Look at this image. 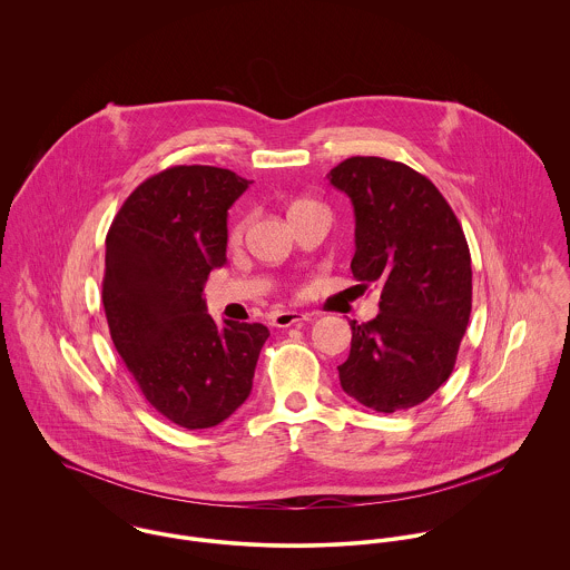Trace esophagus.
I'll list each match as a JSON object with an SVG mask.
<instances>
[{
	"instance_id": "34e87169",
	"label": "esophagus",
	"mask_w": 570,
	"mask_h": 570,
	"mask_svg": "<svg viewBox=\"0 0 570 570\" xmlns=\"http://www.w3.org/2000/svg\"><path fill=\"white\" fill-rule=\"evenodd\" d=\"M305 321H309V314H303V312H278V314L272 316V326L285 328V326L305 323Z\"/></svg>"
}]
</instances>
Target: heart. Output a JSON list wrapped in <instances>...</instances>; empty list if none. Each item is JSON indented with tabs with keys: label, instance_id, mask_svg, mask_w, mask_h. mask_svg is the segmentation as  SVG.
<instances>
[{
	"label": "heart",
	"instance_id": "heart-1",
	"mask_svg": "<svg viewBox=\"0 0 570 570\" xmlns=\"http://www.w3.org/2000/svg\"><path fill=\"white\" fill-rule=\"evenodd\" d=\"M307 206H314V204H312V202H294L292 208H289V215L296 213V210H303V208H307ZM244 230L245 219H237V222L230 226V239H233V242H239V239L244 237Z\"/></svg>",
	"mask_w": 570,
	"mask_h": 570
}]
</instances>
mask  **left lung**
<instances>
[{
	"label": "left lung",
	"instance_id": "8db88e82",
	"mask_svg": "<svg viewBox=\"0 0 570 570\" xmlns=\"http://www.w3.org/2000/svg\"><path fill=\"white\" fill-rule=\"evenodd\" d=\"M326 177L353 204V276L382 287L377 318L351 321L342 391L377 412L419 406L450 377L470 323L463 228L436 186L406 164L357 156Z\"/></svg>",
	"mask_w": 570,
	"mask_h": 570
}]
</instances>
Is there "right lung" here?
<instances>
[{
  "mask_svg": "<svg viewBox=\"0 0 570 570\" xmlns=\"http://www.w3.org/2000/svg\"><path fill=\"white\" fill-rule=\"evenodd\" d=\"M252 181L217 166H173L142 181L105 242L102 305L116 351L145 400L202 430L252 391L269 337L258 323L215 325L204 285L226 263L228 210Z\"/></svg>",
  "mask_w": 570,
  "mask_h": 570,
  "instance_id": "1",
  "label": "right lung"
}]
</instances>
